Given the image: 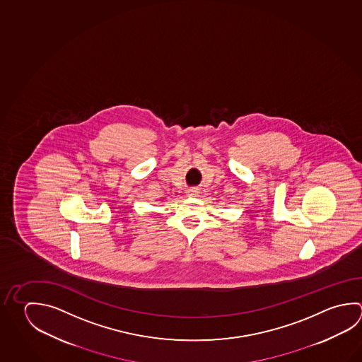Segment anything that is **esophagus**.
Here are the masks:
<instances>
[{"label":"esophagus","instance_id":"esophagus-1","mask_svg":"<svg viewBox=\"0 0 362 362\" xmlns=\"http://www.w3.org/2000/svg\"><path fill=\"white\" fill-rule=\"evenodd\" d=\"M187 194H189V197H197L199 190L197 189H190V190L187 191Z\"/></svg>","mask_w":362,"mask_h":362}]
</instances>
